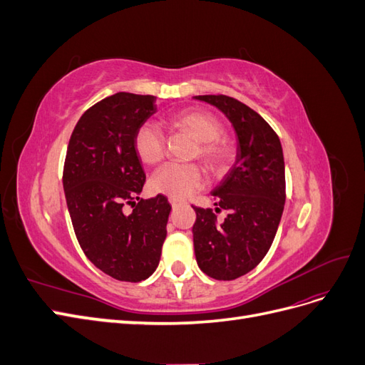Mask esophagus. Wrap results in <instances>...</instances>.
I'll return each instance as SVG.
<instances>
[{
	"label": "esophagus",
	"mask_w": 365,
	"mask_h": 365,
	"mask_svg": "<svg viewBox=\"0 0 365 365\" xmlns=\"http://www.w3.org/2000/svg\"><path fill=\"white\" fill-rule=\"evenodd\" d=\"M169 202H170V205H172L173 208H176V207H180V205L182 204V201H181V200H173V197H170V200H169Z\"/></svg>",
	"instance_id": "34e87169"
}]
</instances>
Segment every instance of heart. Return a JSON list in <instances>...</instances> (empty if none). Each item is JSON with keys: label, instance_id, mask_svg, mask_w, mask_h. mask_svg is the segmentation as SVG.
<instances>
[{"label": "heart", "instance_id": "b5f03b06", "mask_svg": "<svg viewBox=\"0 0 365 365\" xmlns=\"http://www.w3.org/2000/svg\"><path fill=\"white\" fill-rule=\"evenodd\" d=\"M165 123L176 132L197 140L193 158H200L210 175H224L235 161V145L224 137V123L202 108H184L165 118ZM134 149L140 161L158 165L168 155V141L152 125H143L134 135ZM204 172L200 164H168L150 180V189L173 200H184L200 190Z\"/></svg>", "mask_w": 365, "mask_h": 365}]
</instances>
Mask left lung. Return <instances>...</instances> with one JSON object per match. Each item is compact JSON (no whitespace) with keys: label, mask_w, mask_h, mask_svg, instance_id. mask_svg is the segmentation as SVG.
Listing matches in <instances>:
<instances>
[{"label":"left lung","mask_w":365,"mask_h":365,"mask_svg":"<svg viewBox=\"0 0 365 365\" xmlns=\"http://www.w3.org/2000/svg\"><path fill=\"white\" fill-rule=\"evenodd\" d=\"M196 98L230 118L239 148L235 165L213 192L216 212L192 205L195 256L208 277L235 280L257 267L277 233L286 200L283 150L267 120L237 98L224 94ZM222 209L227 216L220 223L215 213Z\"/></svg>","instance_id":"obj_1"}]
</instances>
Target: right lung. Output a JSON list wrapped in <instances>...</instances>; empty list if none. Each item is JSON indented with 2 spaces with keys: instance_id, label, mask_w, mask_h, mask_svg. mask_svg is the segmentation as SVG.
<instances>
[{
  "instance_id": "1",
  "label": "right lung",
  "mask_w": 365,
  "mask_h": 365,
  "mask_svg": "<svg viewBox=\"0 0 365 365\" xmlns=\"http://www.w3.org/2000/svg\"><path fill=\"white\" fill-rule=\"evenodd\" d=\"M155 97L117 93L77 121L63 163V190L85 256L109 277L137 283L157 269L170 204L140 197L146 181L134 149L137 129L155 113ZM133 212L126 215L124 205Z\"/></svg>"
}]
</instances>
